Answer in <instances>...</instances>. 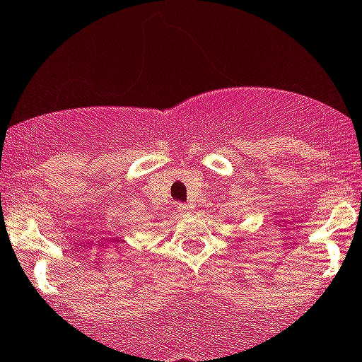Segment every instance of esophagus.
Instances as JSON below:
<instances>
[{"label":"esophagus","instance_id":"esophagus-1","mask_svg":"<svg viewBox=\"0 0 362 362\" xmlns=\"http://www.w3.org/2000/svg\"><path fill=\"white\" fill-rule=\"evenodd\" d=\"M177 210L180 211L182 215H184V214H187L189 210H191V206H189V204H182V203H180V204H177Z\"/></svg>","mask_w":362,"mask_h":362}]
</instances>
